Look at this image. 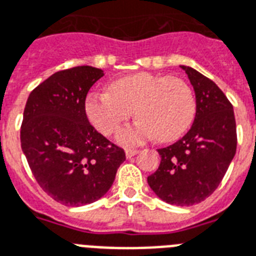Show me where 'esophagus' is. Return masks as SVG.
I'll return each instance as SVG.
<instances>
[{"label": "esophagus", "mask_w": 256, "mask_h": 256, "mask_svg": "<svg viewBox=\"0 0 256 256\" xmlns=\"http://www.w3.org/2000/svg\"><path fill=\"white\" fill-rule=\"evenodd\" d=\"M124 152H126V158H132V156H134V155H136L139 151L138 150H134V148H128L126 151H124Z\"/></svg>", "instance_id": "obj_1"}]
</instances>
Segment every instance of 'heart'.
Segmentation results:
<instances>
[{
  "label": "heart",
  "instance_id": "b5f03b06",
  "mask_svg": "<svg viewBox=\"0 0 256 256\" xmlns=\"http://www.w3.org/2000/svg\"><path fill=\"white\" fill-rule=\"evenodd\" d=\"M89 122L104 135H112L132 116L139 118L118 132L124 146H135L155 136L171 142L189 128L196 114V98L186 80L138 72L110 82L109 90H93L85 98Z\"/></svg>",
  "mask_w": 256,
  "mask_h": 256
}]
</instances>
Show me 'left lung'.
<instances>
[{"label": "left lung", "mask_w": 256, "mask_h": 256, "mask_svg": "<svg viewBox=\"0 0 256 256\" xmlns=\"http://www.w3.org/2000/svg\"><path fill=\"white\" fill-rule=\"evenodd\" d=\"M180 67L194 89L196 117L182 139L158 150L160 164L147 182L166 202L189 206L210 196L222 182L236 155V126L232 105L214 81Z\"/></svg>", "instance_id": "1"}]
</instances>
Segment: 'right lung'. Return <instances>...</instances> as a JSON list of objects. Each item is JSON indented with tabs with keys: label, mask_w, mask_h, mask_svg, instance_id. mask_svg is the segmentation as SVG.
<instances>
[{
	"label": "right lung",
	"mask_w": 256,
	"mask_h": 256,
	"mask_svg": "<svg viewBox=\"0 0 256 256\" xmlns=\"http://www.w3.org/2000/svg\"><path fill=\"white\" fill-rule=\"evenodd\" d=\"M104 70L80 66L59 70L30 93L20 146L40 188L67 206L88 205L113 184L124 151L89 124L84 104Z\"/></svg>",
	"instance_id": "right-lung-1"
}]
</instances>
